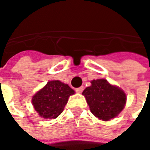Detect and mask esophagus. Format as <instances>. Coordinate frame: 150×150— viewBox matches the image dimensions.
Wrapping results in <instances>:
<instances>
[{
	"instance_id": "esophagus-1",
	"label": "esophagus",
	"mask_w": 150,
	"mask_h": 150,
	"mask_svg": "<svg viewBox=\"0 0 150 150\" xmlns=\"http://www.w3.org/2000/svg\"><path fill=\"white\" fill-rule=\"evenodd\" d=\"M83 89H84V87L82 86V87H80V88H75V91H76L77 93H81V92L83 91Z\"/></svg>"
}]
</instances>
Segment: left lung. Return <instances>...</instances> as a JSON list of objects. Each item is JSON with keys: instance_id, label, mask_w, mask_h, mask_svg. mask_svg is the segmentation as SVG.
<instances>
[{"instance_id": "obj_1", "label": "left lung", "mask_w": 150, "mask_h": 150, "mask_svg": "<svg viewBox=\"0 0 150 150\" xmlns=\"http://www.w3.org/2000/svg\"><path fill=\"white\" fill-rule=\"evenodd\" d=\"M82 95L87 100L91 113L100 120L109 121L116 117L126 104V94L120 88L111 85L105 79L91 81Z\"/></svg>"}]
</instances>
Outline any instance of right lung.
<instances>
[{
	"label": "right lung",
	"instance_id": "add662e5",
	"mask_svg": "<svg viewBox=\"0 0 150 150\" xmlns=\"http://www.w3.org/2000/svg\"><path fill=\"white\" fill-rule=\"evenodd\" d=\"M75 91L60 81H50L32 98V104L41 117L55 119L67 104L69 97Z\"/></svg>",
	"mask_w": 150,
	"mask_h": 150
}]
</instances>
